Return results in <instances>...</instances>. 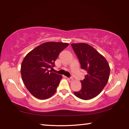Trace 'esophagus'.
<instances>
[{"mask_svg": "<svg viewBox=\"0 0 129 129\" xmlns=\"http://www.w3.org/2000/svg\"><path fill=\"white\" fill-rule=\"evenodd\" d=\"M68 80L69 81V82H72V80H73V77H69V78H68Z\"/></svg>", "mask_w": 129, "mask_h": 129, "instance_id": "obj_1", "label": "esophagus"}]
</instances>
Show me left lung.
<instances>
[{
  "label": "left lung",
  "mask_w": 129,
  "mask_h": 129,
  "mask_svg": "<svg viewBox=\"0 0 129 129\" xmlns=\"http://www.w3.org/2000/svg\"><path fill=\"white\" fill-rule=\"evenodd\" d=\"M82 69L87 72L81 80L82 89L75 91L76 97L83 100H90L99 94L108 82L110 67L106 59L92 46L86 43H72Z\"/></svg>",
  "instance_id": "1"
}]
</instances>
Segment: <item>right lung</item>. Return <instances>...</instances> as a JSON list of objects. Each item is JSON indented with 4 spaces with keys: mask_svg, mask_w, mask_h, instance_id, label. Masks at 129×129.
I'll return each instance as SVG.
<instances>
[{
    "mask_svg": "<svg viewBox=\"0 0 129 129\" xmlns=\"http://www.w3.org/2000/svg\"><path fill=\"white\" fill-rule=\"evenodd\" d=\"M69 46L61 42H46L33 49L24 57L21 75L26 87L39 99L50 98L56 91L62 76L49 70L60 53Z\"/></svg>",
    "mask_w": 129,
    "mask_h": 129,
    "instance_id": "right-lung-1",
    "label": "right lung"
}]
</instances>
